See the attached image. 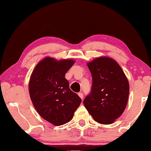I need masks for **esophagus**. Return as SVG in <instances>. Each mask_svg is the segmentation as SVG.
Returning <instances> with one entry per match:
<instances>
[{"label": "esophagus", "mask_w": 151, "mask_h": 151, "mask_svg": "<svg viewBox=\"0 0 151 151\" xmlns=\"http://www.w3.org/2000/svg\"><path fill=\"white\" fill-rule=\"evenodd\" d=\"M78 95L79 97H81L82 99H83V97H84V95H83V93H82V92H80V93H78Z\"/></svg>", "instance_id": "esophagus-1"}]
</instances>
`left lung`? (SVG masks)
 <instances>
[{"label":"left lung","instance_id":"left-lung-1","mask_svg":"<svg viewBox=\"0 0 151 151\" xmlns=\"http://www.w3.org/2000/svg\"><path fill=\"white\" fill-rule=\"evenodd\" d=\"M92 76L91 93L84 101L89 114L98 123H113L123 113L129 84L120 65L109 57H99L87 63Z\"/></svg>","mask_w":151,"mask_h":151}]
</instances>
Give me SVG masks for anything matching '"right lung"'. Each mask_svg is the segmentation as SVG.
Listing matches in <instances>:
<instances>
[{
    "label": "right lung",
    "instance_id": "1",
    "mask_svg": "<svg viewBox=\"0 0 151 151\" xmlns=\"http://www.w3.org/2000/svg\"><path fill=\"white\" fill-rule=\"evenodd\" d=\"M75 63L73 60H57L46 57L38 63L29 81V93L41 117L55 126L72 119L82 99L69 88L65 78Z\"/></svg>",
    "mask_w": 151,
    "mask_h": 151
}]
</instances>
